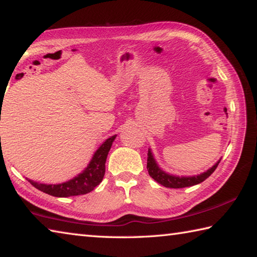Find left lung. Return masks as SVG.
<instances>
[{
  "mask_svg": "<svg viewBox=\"0 0 257 257\" xmlns=\"http://www.w3.org/2000/svg\"><path fill=\"white\" fill-rule=\"evenodd\" d=\"M220 161L221 159L217 161L212 168L208 169V170H206L205 172L201 173V175L180 177V176L170 175V173L163 171L162 169L160 168L158 162H156V160L154 159V155L152 153L151 149H149V153H147V171H149V175L153 178L156 182H159L160 185L167 187V188H185V187L198 185L205 179H207V178L214 172L216 167L220 163Z\"/></svg>",
  "mask_w": 257,
  "mask_h": 257,
  "instance_id": "1",
  "label": "left lung"
}]
</instances>
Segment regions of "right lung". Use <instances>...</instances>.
I'll list each match as a JSON object with an SVG mask.
<instances>
[{
  "label": "right lung",
  "mask_w": 257,
  "mask_h": 257,
  "mask_svg": "<svg viewBox=\"0 0 257 257\" xmlns=\"http://www.w3.org/2000/svg\"><path fill=\"white\" fill-rule=\"evenodd\" d=\"M116 135L107 138L103 144L98 147L95 152L92 160L88 165L80 172L79 175L76 176L72 179L66 182H61L56 185H47L40 184L34 180L27 179L35 188L46 193L55 197H70L77 196V195H84L90 193L95 187L101 184L105 173V162L106 158L110 151L112 143L114 142ZM1 139V137H0Z\"/></svg>",
  "instance_id": "1"
}]
</instances>
